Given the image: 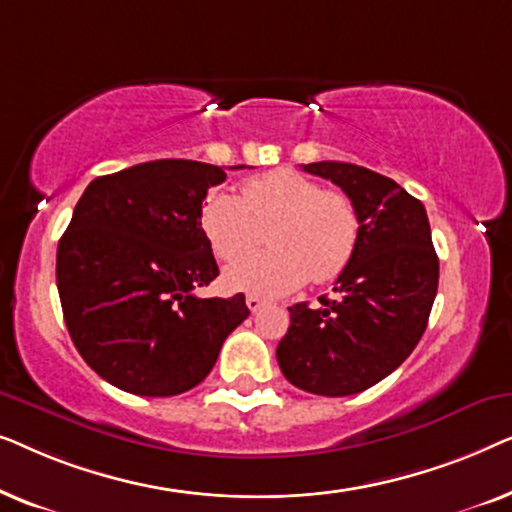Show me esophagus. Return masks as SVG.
Listing matches in <instances>:
<instances>
[{
	"instance_id": "34e87169",
	"label": "esophagus",
	"mask_w": 512,
	"mask_h": 512,
	"mask_svg": "<svg viewBox=\"0 0 512 512\" xmlns=\"http://www.w3.org/2000/svg\"><path fill=\"white\" fill-rule=\"evenodd\" d=\"M263 305H265V300H263V298H258V296H247V307H249V312H258V310H261Z\"/></svg>"
}]
</instances>
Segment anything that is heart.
Wrapping results in <instances>:
<instances>
[{
	"label": "heart",
	"instance_id": "1",
	"mask_svg": "<svg viewBox=\"0 0 512 512\" xmlns=\"http://www.w3.org/2000/svg\"><path fill=\"white\" fill-rule=\"evenodd\" d=\"M270 225L271 249L228 265L223 282L251 296H284L307 279L331 284L352 263L361 219L347 193L324 188L289 167L244 181L242 195L212 188L200 228L221 261H235Z\"/></svg>",
	"mask_w": 512,
	"mask_h": 512
}]
</instances>
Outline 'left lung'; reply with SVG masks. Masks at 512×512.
Wrapping results in <instances>:
<instances>
[{
    "mask_svg": "<svg viewBox=\"0 0 512 512\" xmlns=\"http://www.w3.org/2000/svg\"><path fill=\"white\" fill-rule=\"evenodd\" d=\"M354 200L361 219L352 263L335 279V298L289 307L291 326L277 361L293 387L352 396L394 373L426 331L438 291V256L422 202L366 167L303 165Z\"/></svg>",
    "mask_w": 512,
    "mask_h": 512,
    "instance_id": "1",
    "label": "left lung"
}]
</instances>
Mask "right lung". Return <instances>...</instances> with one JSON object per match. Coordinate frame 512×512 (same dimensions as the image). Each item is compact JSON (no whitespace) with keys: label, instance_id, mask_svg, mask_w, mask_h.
Masks as SVG:
<instances>
[{"label":"right lung","instance_id":"obj_1","mask_svg":"<svg viewBox=\"0 0 512 512\" xmlns=\"http://www.w3.org/2000/svg\"><path fill=\"white\" fill-rule=\"evenodd\" d=\"M223 179L221 167L172 158L104 174L60 237L55 277L67 331L83 361L128 394L193 389L249 317L242 293L195 296L219 275L200 205Z\"/></svg>","mask_w":512,"mask_h":512}]
</instances>
